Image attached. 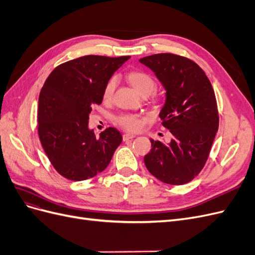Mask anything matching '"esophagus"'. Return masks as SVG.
I'll return each instance as SVG.
<instances>
[{"instance_id":"obj_1","label":"esophagus","mask_w":255,"mask_h":255,"mask_svg":"<svg viewBox=\"0 0 255 255\" xmlns=\"http://www.w3.org/2000/svg\"><path fill=\"white\" fill-rule=\"evenodd\" d=\"M122 138H123V140H128V139H133V138H135V135H133V134H123L122 135Z\"/></svg>"}]
</instances>
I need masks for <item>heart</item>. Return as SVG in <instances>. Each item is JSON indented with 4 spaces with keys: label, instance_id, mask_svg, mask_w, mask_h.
Wrapping results in <instances>:
<instances>
[{
    "label": "heart",
    "instance_id": "1",
    "mask_svg": "<svg viewBox=\"0 0 255 255\" xmlns=\"http://www.w3.org/2000/svg\"><path fill=\"white\" fill-rule=\"evenodd\" d=\"M128 81L130 84L136 88V90L139 92L140 95H150L151 92L155 88V81L152 76L141 70H134L128 73ZM117 85V78L116 76H112V78L106 82L105 86L103 88V99L104 101H110L113 98L114 91ZM145 122V118L140 115L136 114H128L125 113L119 115L116 118V123L122 128L126 130H129V132H137L139 130Z\"/></svg>",
    "mask_w": 255,
    "mask_h": 255
}]
</instances>
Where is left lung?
I'll list each match as a JSON object with an SVG mask.
<instances>
[{"mask_svg": "<svg viewBox=\"0 0 255 255\" xmlns=\"http://www.w3.org/2000/svg\"><path fill=\"white\" fill-rule=\"evenodd\" d=\"M139 61L156 74L167 90L159 117L172 134L169 143L151 139L145 167L166 184H186L201 172L219 128L213 86L202 68L187 57L158 53Z\"/></svg>", "mask_w": 255, "mask_h": 255, "instance_id": "left-lung-1", "label": "left lung"}]
</instances>
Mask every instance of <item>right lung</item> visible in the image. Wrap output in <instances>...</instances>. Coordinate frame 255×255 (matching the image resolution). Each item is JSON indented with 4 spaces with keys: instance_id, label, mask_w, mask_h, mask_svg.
<instances>
[{
    "instance_id": "right-lung-1",
    "label": "right lung",
    "mask_w": 255,
    "mask_h": 255,
    "mask_svg": "<svg viewBox=\"0 0 255 255\" xmlns=\"http://www.w3.org/2000/svg\"><path fill=\"white\" fill-rule=\"evenodd\" d=\"M129 56L86 55L60 64L45 80L38 103V135L54 169L71 181L96 176L109 166L122 136L114 128L100 137L88 128L89 114L103 88Z\"/></svg>"
}]
</instances>
